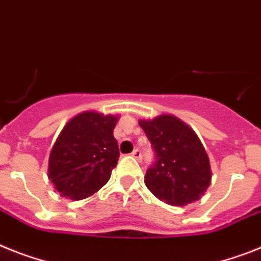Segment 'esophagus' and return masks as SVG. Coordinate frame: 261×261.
Returning a JSON list of instances; mask_svg holds the SVG:
<instances>
[{"instance_id":"34e87169","label":"esophagus","mask_w":261,"mask_h":261,"mask_svg":"<svg viewBox=\"0 0 261 261\" xmlns=\"http://www.w3.org/2000/svg\"><path fill=\"white\" fill-rule=\"evenodd\" d=\"M131 155H133V156H134L135 159H137V161H142V152H141V150H138V148H137V150L133 151V154H131Z\"/></svg>"}]
</instances>
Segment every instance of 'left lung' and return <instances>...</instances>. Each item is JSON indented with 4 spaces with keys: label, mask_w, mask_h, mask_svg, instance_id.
Instances as JSON below:
<instances>
[{
    "label": "left lung",
    "mask_w": 261,
    "mask_h": 261,
    "mask_svg": "<svg viewBox=\"0 0 261 261\" xmlns=\"http://www.w3.org/2000/svg\"><path fill=\"white\" fill-rule=\"evenodd\" d=\"M155 152V162L144 183L159 200L170 205H187L199 200L211 183V166L198 135L179 118L163 114L141 119Z\"/></svg>",
    "instance_id": "1"
}]
</instances>
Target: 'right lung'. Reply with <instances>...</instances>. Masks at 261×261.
Segmentation results:
<instances>
[{
  "instance_id": "1",
  "label": "right lung",
  "mask_w": 261,
  "mask_h": 261,
  "mask_svg": "<svg viewBox=\"0 0 261 261\" xmlns=\"http://www.w3.org/2000/svg\"><path fill=\"white\" fill-rule=\"evenodd\" d=\"M118 115L83 111L69 120L49 156V179L62 196L89 198L106 185L119 158Z\"/></svg>"
}]
</instances>
